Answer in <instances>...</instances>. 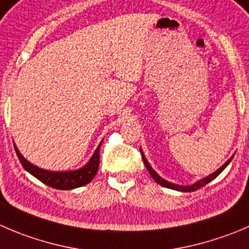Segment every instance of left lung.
Returning <instances> with one entry per match:
<instances>
[{
	"label": "left lung",
	"mask_w": 249,
	"mask_h": 249,
	"mask_svg": "<svg viewBox=\"0 0 249 249\" xmlns=\"http://www.w3.org/2000/svg\"><path fill=\"white\" fill-rule=\"evenodd\" d=\"M140 151H141V156H142V159H143L144 165H146L147 170H148V173L151 174L152 178H154V181H156L157 183H159V185H161V186H164V187H166V189H171V190H175V191H180V192H192V191H196V190L201 189V187H203V186H206L207 183L211 182L212 180H214V178H215L216 176H218L219 174H220L221 171H223L224 169H225L226 166H228L229 164H230V161L232 160V158H233V156L231 157V158H229V160H226L225 163H224L223 165H221L220 168L218 169V170L214 171V173H212V174H209V175L206 176V178H201V180H198V181H197V182L192 183V185H186L185 186V185H178V183H173V182H170V181H166L165 178H161V176H159L158 174H157L156 171H154V169L152 168L151 165H149L148 160H147V159H146V157H144L143 152H142L141 148H140Z\"/></svg>",
	"instance_id": "obj_1"
}]
</instances>
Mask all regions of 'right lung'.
<instances>
[{"instance_id": "obj_1", "label": "right lung", "mask_w": 249, "mask_h": 249, "mask_svg": "<svg viewBox=\"0 0 249 249\" xmlns=\"http://www.w3.org/2000/svg\"><path fill=\"white\" fill-rule=\"evenodd\" d=\"M100 146L96 148V151L93 152L90 160L85 165L81 166L80 169H76V170L64 171H52L38 168V166L30 163L28 159L24 158L23 154L17 148L16 143H14V149H16V153L18 156L23 168L28 173H30L31 175L35 176L36 178H38L41 182L57 190H73L91 182L92 178H95L96 173L98 170V166H100Z\"/></svg>"}]
</instances>
